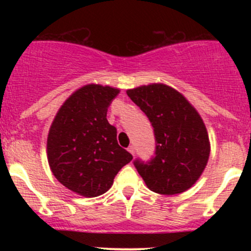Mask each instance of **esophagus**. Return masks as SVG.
I'll use <instances>...</instances> for the list:
<instances>
[{
  "label": "esophagus",
  "instance_id": "1",
  "mask_svg": "<svg viewBox=\"0 0 251 251\" xmlns=\"http://www.w3.org/2000/svg\"><path fill=\"white\" fill-rule=\"evenodd\" d=\"M127 151H130V153L132 154V155H135V148H133V146H130V147H128Z\"/></svg>",
  "mask_w": 251,
  "mask_h": 251
}]
</instances>
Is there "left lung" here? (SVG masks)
I'll list each match as a JSON object with an SVG mask.
<instances>
[{
  "label": "left lung",
  "instance_id": "8db88e82",
  "mask_svg": "<svg viewBox=\"0 0 251 251\" xmlns=\"http://www.w3.org/2000/svg\"><path fill=\"white\" fill-rule=\"evenodd\" d=\"M148 116L155 136V156L135 160L151 191L173 196L191 188L203 174L210 155L205 124L182 93L165 83H151L126 91Z\"/></svg>",
  "mask_w": 251,
  "mask_h": 251
}]
</instances>
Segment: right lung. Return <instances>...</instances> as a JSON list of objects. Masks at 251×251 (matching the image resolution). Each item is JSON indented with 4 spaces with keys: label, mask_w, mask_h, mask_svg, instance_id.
Returning a JSON list of instances; mask_svg holds the SVG:
<instances>
[{
    "label": "right lung",
    "mask_w": 251,
    "mask_h": 251,
    "mask_svg": "<svg viewBox=\"0 0 251 251\" xmlns=\"http://www.w3.org/2000/svg\"><path fill=\"white\" fill-rule=\"evenodd\" d=\"M119 88L88 83L75 91L59 108L47 137L52 174L78 196L105 193L116 174L132 155L116 141V128L107 120L108 107Z\"/></svg>",
    "instance_id": "1"
}]
</instances>
